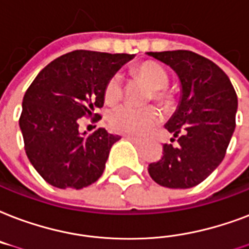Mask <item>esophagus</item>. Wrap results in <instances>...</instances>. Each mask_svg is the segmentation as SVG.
<instances>
[{
    "label": "esophagus",
    "instance_id": "obj_1",
    "mask_svg": "<svg viewBox=\"0 0 249 249\" xmlns=\"http://www.w3.org/2000/svg\"><path fill=\"white\" fill-rule=\"evenodd\" d=\"M124 138L128 139V140H131V142H135V144H138V145H142V139L135 138V136H132V135H124Z\"/></svg>",
    "mask_w": 249,
    "mask_h": 249
}]
</instances>
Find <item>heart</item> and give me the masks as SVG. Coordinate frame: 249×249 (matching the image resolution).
Wrapping results in <instances>:
<instances>
[{"label": "heart", "mask_w": 249, "mask_h": 249, "mask_svg": "<svg viewBox=\"0 0 249 249\" xmlns=\"http://www.w3.org/2000/svg\"><path fill=\"white\" fill-rule=\"evenodd\" d=\"M135 72L153 89L152 96L157 103L163 107H169L173 103L171 94L165 90L169 84V75L161 65L148 61L139 65L135 69ZM122 76L119 74H114L107 80L104 89L105 101L107 104L118 103L122 97ZM160 121H161V111L155 107L138 109L130 105H122L114 109L109 115V124L113 130L117 132L140 135V136L148 134L156 124H159Z\"/></svg>", "instance_id": "b5f03b06"}]
</instances>
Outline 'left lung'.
<instances>
[{"instance_id": "1", "label": "left lung", "mask_w": 249, "mask_h": 249, "mask_svg": "<svg viewBox=\"0 0 249 249\" xmlns=\"http://www.w3.org/2000/svg\"><path fill=\"white\" fill-rule=\"evenodd\" d=\"M146 54L170 66L180 82L178 107L165 124L178 138V145L165 144L163 156L149 163L148 173L167 188L197 186L222 162L234 134L238 110L234 87L222 69L194 52Z\"/></svg>"}]
</instances>
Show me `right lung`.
<instances>
[{
  "mask_svg": "<svg viewBox=\"0 0 249 249\" xmlns=\"http://www.w3.org/2000/svg\"><path fill=\"white\" fill-rule=\"evenodd\" d=\"M134 54L74 51L42 69L27 89L19 127L27 157L57 188L80 190L104 173L109 152L121 136L98 128L79 132V119L103 107L107 80Z\"/></svg>",
  "mask_w": 249,
  "mask_h": 249,
  "instance_id": "obj_1",
  "label": "right lung"
}]
</instances>
